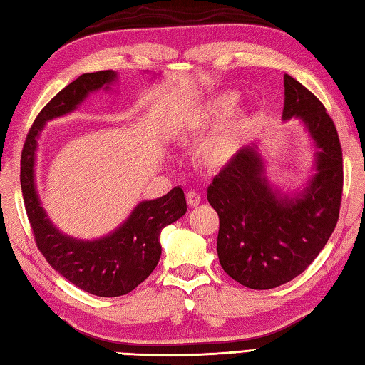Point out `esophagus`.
<instances>
[{
	"label": "esophagus",
	"instance_id": "obj_1",
	"mask_svg": "<svg viewBox=\"0 0 365 365\" xmlns=\"http://www.w3.org/2000/svg\"><path fill=\"white\" fill-rule=\"evenodd\" d=\"M185 198H187V205L189 206H197L198 203L202 202L200 194H198V192H195V190H189L187 195H185Z\"/></svg>",
	"mask_w": 365,
	"mask_h": 365
}]
</instances>
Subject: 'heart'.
Masks as SVG:
<instances>
[{
	"label": "heart",
	"mask_w": 365,
	"mask_h": 365,
	"mask_svg": "<svg viewBox=\"0 0 365 365\" xmlns=\"http://www.w3.org/2000/svg\"><path fill=\"white\" fill-rule=\"evenodd\" d=\"M235 100L237 97L233 93H219L203 103L184 123L185 135L198 136L205 133L206 130L217 127L232 111ZM227 119L222 128L205 144L202 150V160L208 167H222L230 160V157L235 153L237 138L247 125V115L242 109L233 111Z\"/></svg>",
	"instance_id": "1"
}]
</instances>
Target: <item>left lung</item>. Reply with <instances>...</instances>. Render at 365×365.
Masks as SVG:
<instances>
[{
    "mask_svg": "<svg viewBox=\"0 0 365 365\" xmlns=\"http://www.w3.org/2000/svg\"><path fill=\"white\" fill-rule=\"evenodd\" d=\"M292 118L305 123L318 148L316 175L300 195L270 187L256 144L240 149L208 187L219 216V262L251 289H273L305 272L339 221L343 159L335 123L307 87L284 74L283 120Z\"/></svg>",
    "mask_w": 365,
    "mask_h": 365,
    "instance_id": "obj_1",
    "label": "left lung"
}]
</instances>
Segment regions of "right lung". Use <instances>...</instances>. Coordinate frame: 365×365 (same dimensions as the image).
<instances>
[{
	"label": "right lung",
	"instance_id": "add662e5",
	"mask_svg": "<svg viewBox=\"0 0 365 365\" xmlns=\"http://www.w3.org/2000/svg\"><path fill=\"white\" fill-rule=\"evenodd\" d=\"M118 79L111 70L86 73L68 84L41 109L34 119L20 157V185L38 250L55 270L79 289L98 297H119L132 292L159 264L163 227L187 211L181 187L155 200L138 203L119 229L93 242L63 235L55 229L41 206L34 185V155L44 123L74 111L88 93Z\"/></svg>",
	"mask_w": 365,
	"mask_h": 365
}]
</instances>
